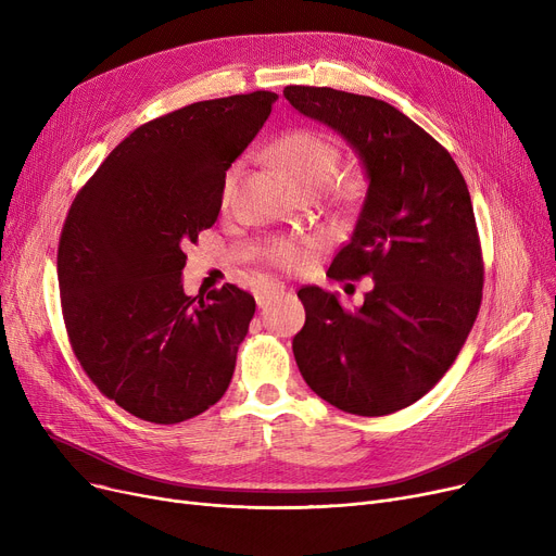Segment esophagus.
Here are the masks:
<instances>
[{"instance_id":"esophagus-1","label":"esophagus","mask_w":556,"mask_h":556,"mask_svg":"<svg viewBox=\"0 0 556 556\" xmlns=\"http://www.w3.org/2000/svg\"><path fill=\"white\" fill-rule=\"evenodd\" d=\"M283 290H286V286H283V283H279V281H268V283L258 286V288L254 290L256 304H258V306H266L270 300H275V298L283 295Z\"/></svg>"}]
</instances>
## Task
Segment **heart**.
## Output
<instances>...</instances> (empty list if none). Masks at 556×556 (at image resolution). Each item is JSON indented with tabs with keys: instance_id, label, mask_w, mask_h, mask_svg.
<instances>
[{
	"instance_id": "1",
	"label": "heart",
	"mask_w": 556,
	"mask_h": 556,
	"mask_svg": "<svg viewBox=\"0 0 556 556\" xmlns=\"http://www.w3.org/2000/svg\"><path fill=\"white\" fill-rule=\"evenodd\" d=\"M277 166L298 185L302 193H317L327 189L340 170V151L333 141L327 137L311 132V130H293L277 139L270 149ZM241 166L233 164L223 175L220 200L227 204L237 191ZM352 189V187H346ZM311 241H279L270 248L268 256L277 268L286 273H300L311 261Z\"/></svg>"
}]
</instances>
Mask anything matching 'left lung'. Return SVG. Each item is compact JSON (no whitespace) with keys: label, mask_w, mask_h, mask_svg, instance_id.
<instances>
[{"label":"left lung","mask_w":556,"mask_h":556,"mask_svg":"<svg viewBox=\"0 0 556 556\" xmlns=\"http://www.w3.org/2000/svg\"><path fill=\"white\" fill-rule=\"evenodd\" d=\"M283 97L363 162V210L327 275L374 279L356 311L317 286L300 290L298 367L340 410L392 415L437 386L478 317L484 266L469 189L444 146L386 101L308 85Z\"/></svg>","instance_id":"left-lung-1"}]
</instances>
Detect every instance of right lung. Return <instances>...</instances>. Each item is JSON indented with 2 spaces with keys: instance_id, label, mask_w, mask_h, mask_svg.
<instances>
[{
  "instance_id": "add662e5",
  "label": "right lung",
  "mask_w": 556,
  "mask_h": 556,
  "mask_svg": "<svg viewBox=\"0 0 556 556\" xmlns=\"http://www.w3.org/2000/svg\"><path fill=\"white\" fill-rule=\"evenodd\" d=\"M275 92L200 101L139 126L74 198L58 286L74 354L130 415L180 424L229 388L254 298L182 288L185 243L220 212L223 175L270 116Z\"/></svg>"
}]
</instances>
